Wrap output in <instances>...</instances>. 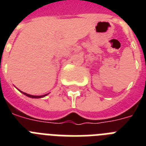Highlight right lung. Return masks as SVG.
Returning a JSON list of instances; mask_svg holds the SVG:
<instances>
[{"instance_id":"add662e5","label":"right lung","mask_w":146,"mask_h":146,"mask_svg":"<svg viewBox=\"0 0 146 146\" xmlns=\"http://www.w3.org/2000/svg\"><path fill=\"white\" fill-rule=\"evenodd\" d=\"M20 92H22V93L23 94V95H25V96H26L27 97H29V98H43L44 97V96H48L49 93L48 94H45V95H43V96H32V95H29V94H27V93H25V92H23L20 91V90H19Z\"/></svg>"}]
</instances>
